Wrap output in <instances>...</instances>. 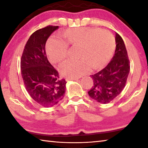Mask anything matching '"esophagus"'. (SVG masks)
<instances>
[{"label":"esophagus","instance_id":"esophagus-1","mask_svg":"<svg viewBox=\"0 0 148 148\" xmlns=\"http://www.w3.org/2000/svg\"><path fill=\"white\" fill-rule=\"evenodd\" d=\"M71 80H78V79H77V78H69V77H67V78H66V82L71 81Z\"/></svg>","mask_w":148,"mask_h":148}]
</instances>
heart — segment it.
Wrapping results in <instances>:
<instances>
[{
  "mask_svg": "<svg viewBox=\"0 0 148 148\" xmlns=\"http://www.w3.org/2000/svg\"><path fill=\"white\" fill-rule=\"evenodd\" d=\"M66 41L53 36L46 44L49 61L57 63L67 56L69 44L79 46L78 60H66L59 65L62 76L76 78L92 69H101L112 59L116 49V41L111 32L89 27L69 29L64 32Z\"/></svg>",
  "mask_w": 148,
  "mask_h": 148,
  "instance_id": "1",
  "label": "heart"
}]
</instances>
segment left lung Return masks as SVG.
<instances>
[{"mask_svg": "<svg viewBox=\"0 0 148 148\" xmlns=\"http://www.w3.org/2000/svg\"><path fill=\"white\" fill-rule=\"evenodd\" d=\"M116 51L113 58L104 69L91 75L93 86L89 96L102 104H107L121 93L130 72V63L124 42L116 33Z\"/></svg>", "mask_w": 148, "mask_h": 148, "instance_id": "left-lung-1", "label": "left lung"}]
</instances>
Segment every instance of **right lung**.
I'll return each mask as SVG.
<instances>
[{
	"label": "right lung",
	"mask_w": 148,
	"mask_h": 148,
	"mask_svg": "<svg viewBox=\"0 0 148 148\" xmlns=\"http://www.w3.org/2000/svg\"><path fill=\"white\" fill-rule=\"evenodd\" d=\"M59 28L49 25L33 32L27 42L21 59V76L26 90L34 101L44 107H52L63 99L66 82L50 64L46 43Z\"/></svg>",
	"instance_id": "add662e5"
}]
</instances>
